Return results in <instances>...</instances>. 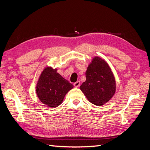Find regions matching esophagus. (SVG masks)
<instances>
[{"label":"esophagus","mask_w":150,"mask_h":150,"mask_svg":"<svg viewBox=\"0 0 150 150\" xmlns=\"http://www.w3.org/2000/svg\"><path fill=\"white\" fill-rule=\"evenodd\" d=\"M80 84H81V83H80V81H76V83H74L73 84L74 86V87H76V88H78V87H79Z\"/></svg>","instance_id":"34e87169"}]
</instances>
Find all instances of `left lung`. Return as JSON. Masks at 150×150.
Wrapping results in <instances>:
<instances>
[{
	"instance_id": "obj_1",
	"label": "left lung",
	"mask_w": 150,
	"mask_h": 150,
	"mask_svg": "<svg viewBox=\"0 0 150 150\" xmlns=\"http://www.w3.org/2000/svg\"><path fill=\"white\" fill-rule=\"evenodd\" d=\"M86 80L80 89L94 105L102 106L113 96L116 81L110 66L99 57H94L86 72Z\"/></svg>"
}]
</instances>
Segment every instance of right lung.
Returning a JSON list of instances; mask_svg holds the SVG:
<instances>
[{"label": "right lung", "mask_w": 150, "mask_h": 150, "mask_svg": "<svg viewBox=\"0 0 150 150\" xmlns=\"http://www.w3.org/2000/svg\"><path fill=\"white\" fill-rule=\"evenodd\" d=\"M73 85L57 72V69L45 68L40 74L36 86V93L42 103L56 108L62 103L66 93Z\"/></svg>", "instance_id": "obj_1"}]
</instances>
